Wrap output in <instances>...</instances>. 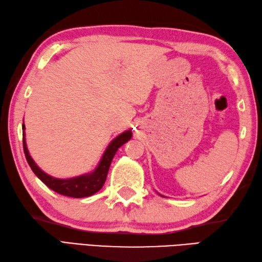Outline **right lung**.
<instances>
[{
	"label": "right lung",
	"instance_id": "add662e5",
	"mask_svg": "<svg viewBox=\"0 0 262 262\" xmlns=\"http://www.w3.org/2000/svg\"><path fill=\"white\" fill-rule=\"evenodd\" d=\"M23 129V150H25V155L29 166L32 169V171L36 173V176L41 180L42 183L48 186L50 189H52L56 193L63 195V196H69L74 197V199H82V197H89L94 195L100 190L104 183L106 180L107 172L110 169V166H111V162L114 155L120 147L123 146L125 142H127L132 137L131 130L124 131L121 133L120 136L116 137L115 139L111 141L106 148L105 152H104L100 164L94 169L93 172L90 173H84V175H80L77 177L73 178H67V179H60V178H55L48 173L42 171L40 168L37 166L36 162L33 161L31 158L30 154H29L28 148H27V142H26V133H25V123L22 124Z\"/></svg>",
	"mask_w": 262,
	"mask_h": 262
}]
</instances>
